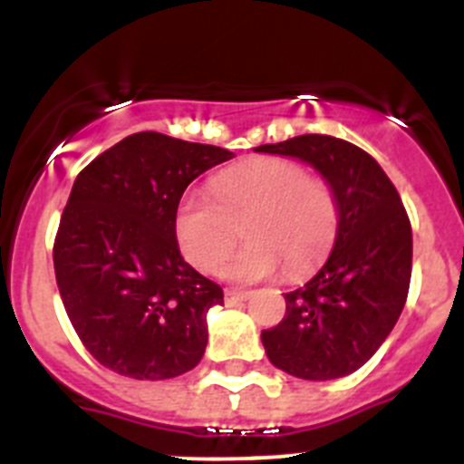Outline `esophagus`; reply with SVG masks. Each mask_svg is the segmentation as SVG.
Masks as SVG:
<instances>
[{
	"label": "esophagus",
	"mask_w": 464,
	"mask_h": 464,
	"mask_svg": "<svg viewBox=\"0 0 464 464\" xmlns=\"http://www.w3.org/2000/svg\"><path fill=\"white\" fill-rule=\"evenodd\" d=\"M249 291H237V289H227L224 291V300H227L228 304H236V303H242V300L249 298Z\"/></svg>",
	"instance_id": "esophagus-1"
}]
</instances>
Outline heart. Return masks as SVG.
<instances>
[{"mask_svg":"<svg viewBox=\"0 0 464 464\" xmlns=\"http://www.w3.org/2000/svg\"><path fill=\"white\" fill-rule=\"evenodd\" d=\"M337 198L294 160L261 157L215 175L212 196L191 191L175 210V237L191 266L215 270L240 227L245 247L222 266L233 282H258L284 266L298 279L324 261L337 236Z\"/></svg>","mask_w":464,"mask_h":464,"instance_id":"heart-1","label":"heart"}]
</instances>
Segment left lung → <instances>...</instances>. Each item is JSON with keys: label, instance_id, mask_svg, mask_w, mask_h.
I'll return each mask as SVG.
<instances>
[{"label": "left lung", "instance_id": "left-lung-1", "mask_svg": "<svg viewBox=\"0 0 464 464\" xmlns=\"http://www.w3.org/2000/svg\"><path fill=\"white\" fill-rule=\"evenodd\" d=\"M256 152L314 166L337 198L335 247L324 268L284 294L286 314L261 333L270 362L312 382L346 377L398 324L411 279V224L398 189L358 145L304 133Z\"/></svg>", "mask_w": 464, "mask_h": 464}]
</instances>
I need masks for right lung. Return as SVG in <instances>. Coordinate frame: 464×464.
Returning a JSON list of instances; mask_svg holds the SVG:
<instances>
[{"instance_id": "add662e5", "label": "right lung", "mask_w": 464, "mask_h": 464, "mask_svg": "<svg viewBox=\"0 0 464 464\" xmlns=\"http://www.w3.org/2000/svg\"><path fill=\"white\" fill-rule=\"evenodd\" d=\"M233 157L140 131L78 173L53 247L55 277L71 325L112 372L180 377L206 353V314L224 291L180 256L173 222L189 182Z\"/></svg>"}]
</instances>
